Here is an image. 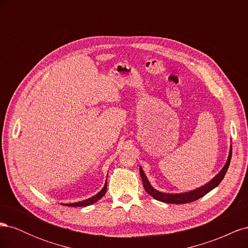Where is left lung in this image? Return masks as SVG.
Returning <instances> with one entry per match:
<instances>
[{
  "instance_id": "obj_1",
  "label": "left lung",
  "mask_w": 248,
  "mask_h": 248,
  "mask_svg": "<svg viewBox=\"0 0 248 248\" xmlns=\"http://www.w3.org/2000/svg\"><path fill=\"white\" fill-rule=\"evenodd\" d=\"M232 158V147L230 149V154L228 157L227 163L224 164V167L222 170L217 174L211 181L207 183L206 185L200 187V188H197L196 190H191L188 192H183V193H164L160 192L158 190H156L155 188L151 186L150 182L148 181V179L145 175L144 170L140 167V174L142 180V185H144L145 190L150 194V196L153 197L155 200L160 201L163 202H169V204H186V202H191L193 201H197L200 198L204 197L205 194H207L209 191H211L214 189L216 186H218V184L222 181V179L224 178L227 174V170L229 169L230 162Z\"/></svg>"
}]
</instances>
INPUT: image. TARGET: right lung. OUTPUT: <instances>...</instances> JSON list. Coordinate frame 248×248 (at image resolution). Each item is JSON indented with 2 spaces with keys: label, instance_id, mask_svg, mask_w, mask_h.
<instances>
[{
  "label": "right lung",
  "instance_id": "1",
  "mask_svg": "<svg viewBox=\"0 0 248 248\" xmlns=\"http://www.w3.org/2000/svg\"><path fill=\"white\" fill-rule=\"evenodd\" d=\"M107 189H108V185H107V182L106 184H104L103 188L96 194V196L90 198L88 200H85L82 202H72V204H63L65 206H68V207H86V206H89V205H92L94 204V202H96L98 200H100L104 194H106L107 192Z\"/></svg>",
  "mask_w": 248,
  "mask_h": 248
}]
</instances>
